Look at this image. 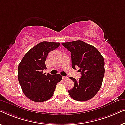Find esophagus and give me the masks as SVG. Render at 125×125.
Segmentation results:
<instances>
[{
	"label": "esophagus",
	"mask_w": 125,
	"mask_h": 125,
	"mask_svg": "<svg viewBox=\"0 0 125 125\" xmlns=\"http://www.w3.org/2000/svg\"><path fill=\"white\" fill-rule=\"evenodd\" d=\"M68 77L67 76H62V79L63 80H67Z\"/></svg>",
	"instance_id": "obj_1"
}]
</instances>
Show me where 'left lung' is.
I'll return each mask as SVG.
<instances>
[{
	"label": "left lung",
	"instance_id": "8db88e82",
	"mask_svg": "<svg viewBox=\"0 0 125 125\" xmlns=\"http://www.w3.org/2000/svg\"><path fill=\"white\" fill-rule=\"evenodd\" d=\"M71 53L72 65L80 68L81 77L78 81L73 77L74 87L68 90L72 98L86 101L93 98L101 87L105 74L104 57L96 48L81 40L62 42Z\"/></svg>",
	"mask_w": 125,
	"mask_h": 125
}]
</instances>
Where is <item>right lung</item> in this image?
Wrapping results in <instances>:
<instances>
[{
    "label": "right lung",
    "mask_w": 125,
    "mask_h": 125,
    "mask_svg": "<svg viewBox=\"0 0 125 125\" xmlns=\"http://www.w3.org/2000/svg\"><path fill=\"white\" fill-rule=\"evenodd\" d=\"M59 42H42L28 51L18 66V80L24 94L34 102H44L50 99L58 83L60 74L43 73L49 52L57 48Z\"/></svg>",
    "instance_id": "right-lung-1"
}]
</instances>
